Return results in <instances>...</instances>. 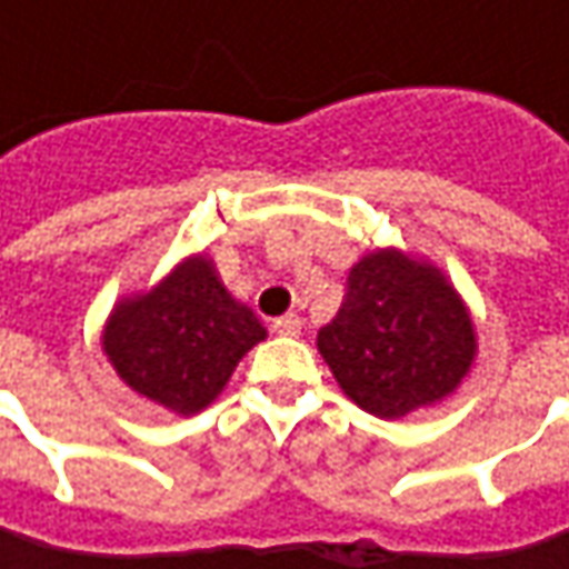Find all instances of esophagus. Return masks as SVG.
<instances>
[{
	"mask_svg": "<svg viewBox=\"0 0 569 569\" xmlns=\"http://www.w3.org/2000/svg\"><path fill=\"white\" fill-rule=\"evenodd\" d=\"M272 329L278 336H288V339H297L300 336V329H303V319L297 317V313H284V317H278L272 322Z\"/></svg>",
	"mask_w": 569,
	"mask_h": 569,
	"instance_id": "obj_1",
	"label": "esophagus"
}]
</instances>
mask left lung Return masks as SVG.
Wrapping results in <instances>:
<instances>
[{
	"label": "left lung",
	"mask_w": 569,
	"mask_h": 569,
	"mask_svg": "<svg viewBox=\"0 0 569 569\" xmlns=\"http://www.w3.org/2000/svg\"><path fill=\"white\" fill-rule=\"evenodd\" d=\"M317 348L351 402L396 421L449 399L478 355L475 319L449 274L399 247L363 252Z\"/></svg>",
	"instance_id": "1"
}]
</instances>
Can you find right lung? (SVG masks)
Returning <instances> with one entry per match:
<instances>
[{
    "label": "right lung",
    "mask_w": 569,
    "mask_h": 569,
    "mask_svg": "<svg viewBox=\"0 0 569 569\" xmlns=\"http://www.w3.org/2000/svg\"><path fill=\"white\" fill-rule=\"evenodd\" d=\"M266 336L250 303L224 288L214 259L192 252L148 291L113 303L100 348L136 396L189 418L224 392Z\"/></svg>",
    "instance_id": "obj_1"
}]
</instances>
